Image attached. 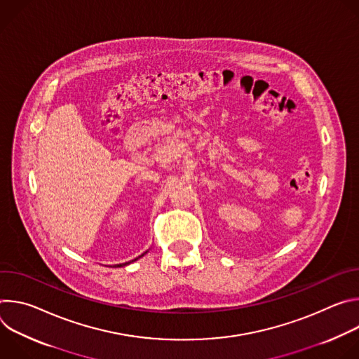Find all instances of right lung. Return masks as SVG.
I'll use <instances>...</instances> for the list:
<instances>
[{"label": "right lung", "mask_w": 359, "mask_h": 359, "mask_svg": "<svg viewBox=\"0 0 359 359\" xmlns=\"http://www.w3.org/2000/svg\"><path fill=\"white\" fill-rule=\"evenodd\" d=\"M146 252H147V251H146ZM142 255H143V254H142ZM125 264H129V263H125ZM122 266H123V264H122Z\"/></svg>", "instance_id": "right-lung-1"}]
</instances>
